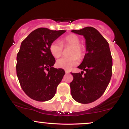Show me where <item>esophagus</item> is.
Listing matches in <instances>:
<instances>
[{
	"label": "esophagus",
	"mask_w": 129,
	"mask_h": 129,
	"mask_svg": "<svg viewBox=\"0 0 129 129\" xmlns=\"http://www.w3.org/2000/svg\"><path fill=\"white\" fill-rule=\"evenodd\" d=\"M65 72H66V73H69V71L67 70H65Z\"/></svg>",
	"instance_id": "esophagus-1"
}]
</instances>
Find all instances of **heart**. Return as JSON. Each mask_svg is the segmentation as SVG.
<instances>
[{"label":"heart","mask_w":129,"mask_h":129,"mask_svg":"<svg viewBox=\"0 0 129 129\" xmlns=\"http://www.w3.org/2000/svg\"><path fill=\"white\" fill-rule=\"evenodd\" d=\"M79 38L74 34H70L63 37L60 42L54 41L50 44V51L54 58L60 57L63 53V48L70 47L69 57H63L57 60L56 66L61 69L69 70L78 63V59L83 58L85 54V47L81 44Z\"/></svg>","instance_id":"heart-1"}]
</instances>
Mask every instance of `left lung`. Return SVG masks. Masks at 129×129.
<instances>
[{
    "instance_id": "1",
    "label": "left lung",
    "mask_w": 129,
    "mask_h": 129,
    "mask_svg": "<svg viewBox=\"0 0 129 129\" xmlns=\"http://www.w3.org/2000/svg\"><path fill=\"white\" fill-rule=\"evenodd\" d=\"M72 31L84 36L87 53L78 67L85 73H71L73 76L70 84L71 94L78 103L88 104L106 91L112 75V57L109 43L96 29L87 26Z\"/></svg>"
}]
</instances>
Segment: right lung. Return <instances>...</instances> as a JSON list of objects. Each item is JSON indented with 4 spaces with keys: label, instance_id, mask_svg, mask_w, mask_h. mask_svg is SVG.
<instances>
[{
    "label": "right lung",
    "instance_id": "right-lung-1",
    "mask_svg": "<svg viewBox=\"0 0 129 129\" xmlns=\"http://www.w3.org/2000/svg\"><path fill=\"white\" fill-rule=\"evenodd\" d=\"M66 31L39 28L21 43L16 73L22 90L33 100L46 101L53 98L66 74L64 70L53 67L56 60L50 51V44Z\"/></svg>",
    "mask_w": 129,
    "mask_h": 129
}]
</instances>
